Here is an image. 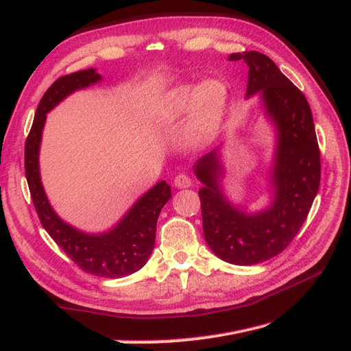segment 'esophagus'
Wrapping results in <instances>:
<instances>
[{
	"instance_id": "1",
	"label": "esophagus",
	"mask_w": 351,
	"mask_h": 351,
	"mask_svg": "<svg viewBox=\"0 0 351 351\" xmlns=\"http://www.w3.org/2000/svg\"><path fill=\"white\" fill-rule=\"evenodd\" d=\"M174 186L178 189H186L192 186V178H190L187 174H178L174 178Z\"/></svg>"
}]
</instances>
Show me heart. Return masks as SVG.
I'll use <instances>...</instances> for the list:
<instances>
[{
	"instance_id": "1",
	"label": "heart",
	"mask_w": 351,
	"mask_h": 351,
	"mask_svg": "<svg viewBox=\"0 0 351 351\" xmlns=\"http://www.w3.org/2000/svg\"><path fill=\"white\" fill-rule=\"evenodd\" d=\"M226 108V84L209 79L199 86L180 84L169 90L159 107V117L165 123H174L190 112L186 141L192 146H200L214 139L224 120Z\"/></svg>"
}]
</instances>
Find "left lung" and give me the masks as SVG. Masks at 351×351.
<instances>
[{
    "label": "left lung",
    "instance_id": "left-lung-1",
    "mask_svg": "<svg viewBox=\"0 0 351 351\" xmlns=\"http://www.w3.org/2000/svg\"><path fill=\"white\" fill-rule=\"evenodd\" d=\"M230 61L249 67L247 97L261 92L268 115L277 125L272 205L249 215L222 196L217 152L200 158L195 173L205 186L199 190L204 236L222 261L254 265L280 254L302 228L321 183V152L313 117L303 92L262 52L231 54Z\"/></svg>",
    "mask_w": 351,
    "mask_h": 351
}]
</instances>
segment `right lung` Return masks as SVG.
Instances as JSON below:
<instances>
[{
	"label": "right lung",
	"instance_id": "right-lung-1",
	"mask_svg": "<svg viewBox=\"0 0 351 351\" xmlns=\"http://www.w3.org/2000/svg\"><path fill=\"white\" fill-rule=\"evenodd\" d=\"M101 79L93 69L58 77L42 97L34 124L25 145V173L32 202L42 227L67 256L84 272L105 278H121L139 271L149 259L155 246L156 221L162 206L171 197V187L159 182L136 202L119 226L99 236L84 234L62 222L45 196L39 177V143L47 112L71 92L86 88Z\"/></svg>",
	"mask_w": 351,
	"mask_h": 351
}]
</instances>
